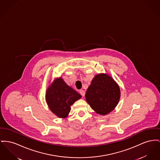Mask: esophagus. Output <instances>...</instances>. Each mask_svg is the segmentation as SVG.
<instances>
[{
	"instance_id": "obj_1",
	"label": "esophagus",
	"mask_w": 160,
	"mask_h": 160,
	"mask_svg": "<svg viewBox=\"0 0 160 160\" xmlns=\"http://www.w3.org/2000/svg\"><path fill=\"white\" fill-rule=\"evenodd\" d=\"M80 94H81L83 97H84L85 95V92L84 90H80Z\"/></svg>"
}]
</instances>
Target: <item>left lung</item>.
Wrapping results in <instances>:
<instances>
[{
    "label": "left lung",
    "instance_id": "obj_1",
    "mask_svg": "<svg viewBox=\"0 0 160 160\" xmlns=\"http://www.w3.org/2000/svg\"><path fill=\"white\" fill-rule=\"evenodd\" d=\"M120 95V87L112 77L106 73H101L92 80L85 98L95 112L105 115L115 108Z\"/></svg>",
    "mask_w": 160,
    "mask_h": 160
}]
</instances>
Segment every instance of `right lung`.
Here are the masks:
<instances>
[{"label":"right lung","mask_w":160,"mask_h":160,"mask_svg":"<svg viewBox=\"0 0 160 160\" xmlns=\"http://www.w3.org/2000/svg\"><path fill=\"white\" fill-rule=\"evenodd\" d=\"M82 95L68 86L60 77L48 87L45 99L51 111L60 118H66L71 106L81 98Z\"/></svg>","instance_id":"1"}]
</instances>
